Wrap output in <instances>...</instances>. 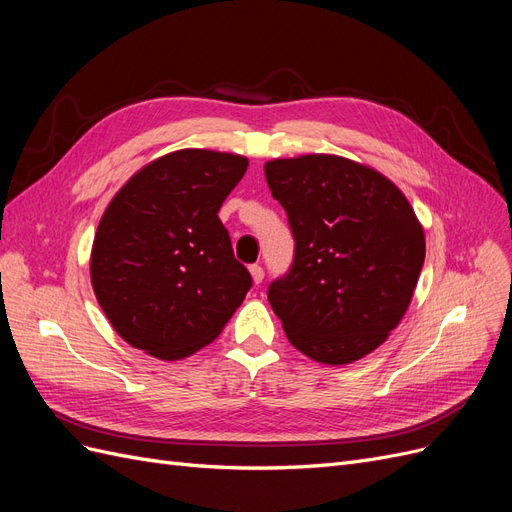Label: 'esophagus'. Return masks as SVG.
<instances>
[{
  "instance_id": "esophagus-1",
  "label": "esophagus",
  "mask_w": 512,
  "mask_h": 512,
  "mask_svg": "<svg viewBox=\"0 0 512 512\" xmlns=\"http://www.w3.org/2000/svg\"><path fill=\"white\" fill-rule=\"evenodd\" d=\"M250 275H252V282L254 284H260L262 280H265V271H262L260 265H252L250 267Z\"/></svg>"
}]
</instances>
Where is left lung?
<instances>
[{"instance_id":"left-lung-1","label":"left lung","mask_w":512,"mask_h":512,"mask_svg":"<svg viewBox=\"0 0 512 512\" xmlns=\"http://www.w3.org/2000/svg\"><path fill=\"white\" fill-rule=\"evenodd\" d=\"M288 213L294 260L269 286L288 342L322 365H348L404 318L425 262V232L397 185L331 153L265 164Z\"/></svg>"}]
</instances>
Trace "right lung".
<instances>
[{"label":"right lung","instance_id":"right-lung-1","mask_svg":"<svg viewBox=\"0 0 512 512\" xmlns=\"http://www.w3.org/2000/svg\"><path fill=\"white\" fill-rule=\"evenodd\" d=\"M247 158L179 149L134 173L91 247L96 299L121 339L162 361L211 344L252 288L218 211Z\"/></svg>","mask_w":512,"mask_h":512}]
</instances>
